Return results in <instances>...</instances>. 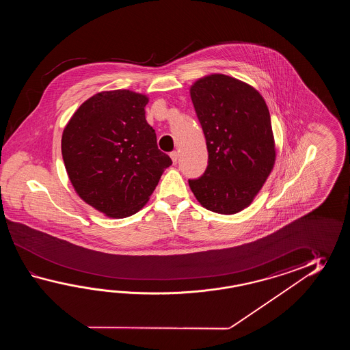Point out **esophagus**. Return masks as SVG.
<instances>
[{
    "instance_id": "esophagus-1",
    "label": "esophagus",
    "mask_w": 350,
    "mask_h": 350,
    "mask_svg": "<svg viewBox=\"0 0 350 350\" xmlns=\"http://www.w3.org/2000/svg\"><path fill=\"white\" fill-rule=\"evenodd\" d=\"M170 157H172V163H174V164H176L178 160V151H172V154H170Z\"/></svg>"
}]
</instances>
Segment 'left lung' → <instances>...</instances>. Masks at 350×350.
Returning a JSON list of instances; mask_svg holds the SVG:
<instances>
[{
	"mask_svg": "<svg viewBox=\"0 0 350 350\" xmlns=\"http://www.w3.org/2000/svg\"><path fill=\"white\" fill-rule=\"evenodd\" d=\"M190 96L206 139L208 165L189 185L202 208L237 214L253 202L275 164L268 106L252 85L223 74L196 80Z\"/></svg>",
	"mask_w": 350,
	"mask_h": 350,
	"instance_id": "8db88e82",
	"label": "left lung"
}]
</instances>
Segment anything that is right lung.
I'll list each match as a JSON object with an SVG mask.
<instances>
[{"mask_svg":"<svg viewBox=\"0 0 350 350\" xmlns=\"http://www.w3.org/2000/svg\"><path fill=\"white\" fill-rule=\"evenodd\" d=\"M148 103L131 90L101 91L82 103L64 129L61 151L75 191L107 217L142 210L172 164L146 121Z\"/></svg>","mask_w":350,"mask_h":350,"instance_id":"right-lung-1","label":"right lung"}]
</instances>
